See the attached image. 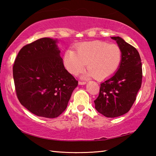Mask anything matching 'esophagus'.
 Segmentation results:
<instances>
[{
  "instance_id": "34e87169",
  "label": "esophagus",
  "mask_w": 156,
  "mask_h": 156,
  "mask_svg": "<svg viewBox=\"0 0 156 156\" xmlns=\"http://www.w3.org/2000/svg\"><path fill=\"white\" fill-rule=\"evenodd\" d=\"M78 84H80V85H83V84H86V82H84V81H79L78 82Z\"/></svg>"
}]
</instances>
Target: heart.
I'll list each match as a JSON object with an SVG mask.
<instances>
[{
  "mask_svg": "<svg viewBox=\"0 0 156 156\" xmlns=\"http://www.w3.org/2000/svg\"><path fill=\"white\" fill-rule=\"evenodd\" d=\"M77 52L69 49L64 56L67 70L77 75L86 67L89 69L87 76H94L97 80H104L116 72L122 59V51L117 44L104 41L84 42L76 48Z\"/></svg>",
  "mask_w": 156,
  "mask_h": 156,
  "instance_id": "obj_1",
  "label": "heart"
}]
</instances>
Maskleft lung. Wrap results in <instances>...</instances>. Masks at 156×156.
Returning a JSON list of instances; mask_svg holds the SVG:
<instances>
[{"label":"left lung","mask_w":156,"mask_h":156,"mask_svg":"<svg viewBox=\"0 0 156 156\" xmlns=\"http://www.w3.org/2000/svg\"><path fill=\"white\" fill-rule=\"evenodd\" d=\"M112 38L122 49V62L115 74L100 84L99 95L94 100L96 109L107 118L118 117L130 110L142 80V62L138 50L119 36Z\"/></svg>","instance_id":"left-lung-1"}]
</instances>
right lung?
Masks as SVG:
<instances>
[{"label": "right lung", "mask_w": 156, "mask_h": 156, "mask_svg": "<svg viewBox=\"0 0 156 156\" xmlns=\"http://www.w3.org/2000/svg\"><path fill=\"white\" fill-rule=\"evenodd\" d=\"M56 40L43 38L18 52L13 66L15 90L20 104L36 115L59 116L78 82L65 69Z\"/></svg>", "instance_id": "add662e5"}]
</instances>
